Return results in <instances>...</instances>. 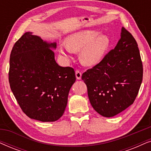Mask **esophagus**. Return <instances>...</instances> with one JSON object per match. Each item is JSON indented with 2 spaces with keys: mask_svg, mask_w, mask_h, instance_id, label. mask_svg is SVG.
Here are the masks:
<instances>
[{
  "mask_svg": "<svg viewBox=\"0 0 151 151\" xmlns=\"http://www.w3.org/2000/svg\"><path fill=\"white\" fill-rule=\"evenodd\" d=\"M76 78H77V80L81 79V78H82L81 72H80V71H78V70H77V71H76Z\"/></svg>",
  "mask_w": 151,
  "mask_h": 151,
  "instance_id": "obj_1",
  "label": "esophagus"
}]
</instances>
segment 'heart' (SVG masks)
Listing matches in <instances>:
<instances>
[{
    "mask_svg": "<svg viewBox=\"0 0 151 151\" xmlns=\"http://www.w3.org/2000/svg\"><path fill=\"white\" fill-rule=\"evenodd\" d=\"M111 45L109 35L96 30H82L69 35L66 44L58 45L60 54L68 59L73 52H80V60L88 67L96 66L104 58Z\"/></svg>",
    "mask_w": 151,
    "mask_h": 151,
    "instance_id": "heart-1",
    "label": "heart"
}]
</instances>
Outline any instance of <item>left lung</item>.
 Listing matches in <instances>:
<instances>
[{
    "mask_svg": "<svg viewBox=\"0 0 151 151\" xmlns=\"http://www.w3.org/2000/svg\"><path fill=\"white\" fill-rule=\"evenodd\" d=\"M143 77L137 42L122 27L114 49L102 61L82 74L90 103L99 114L113 117L133 104Z\"/></svg>",
    "mask_w": 151,
    "mask_h": 151,
    "instance_id": "8db88e82",
    "label": "left lung"
}]
</instances>
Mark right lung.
Instances as JSON below:
<instances>
[{"label":"right lung","mask_w":151,"mask_h":151,"mask_svg":"<svg viewBox=\"0 0 151 151\" xmlns=\"http://www.w3.org/2000/svg\"><path fill=\"white\" fill-rule=\"evenodd\" d=\"M56 42L26 32L14 44L9 82L22 111L31 119L55 122L63 115L76 78L74 69L55 60Z\"/></svg>","instance_id":"obj_1"}]
</instances>
